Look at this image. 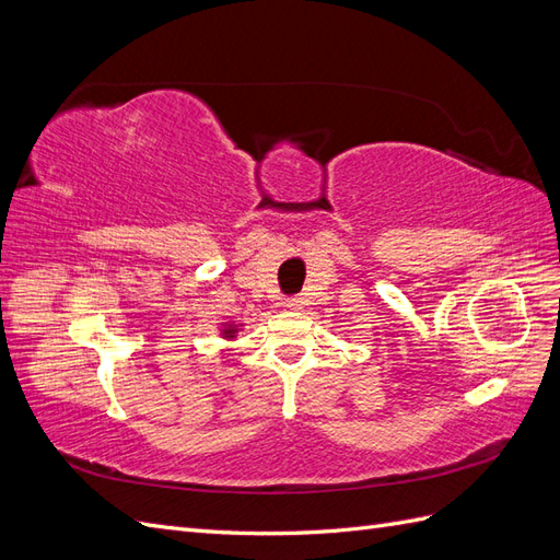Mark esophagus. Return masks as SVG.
<instances>
[{
	"mask_svg": "<svg viewBox=\"0 0 560 560\" xmlns=\"http://www.w3.org/2000/svg\"><path fill=\"white\" fill-rule=\"evenodd\" d=\"M301 299L299 296H287L284 299V308H290V311H299L301 308Z\"/></svg>",
	"mask_w": 560,
	"mask_h": 560,
	"instance_id": "1",
	"label": "esophagus"
}]
</instances>
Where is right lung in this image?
Here are the masks:
<instances>
[{"mask_svg":"<svg viewBox=\"0 0 560 560\" xmlns=\"http://www.w3.org/2000/svg\"><path fill=\"white\" fill-rule=\"evenodd\" d=\"M224 334H229V336H233V329H224Z\"/></svg>","mask_w":560,"mask_h":560,"instance_id":"1","label":"right lung"}]
</instances>
